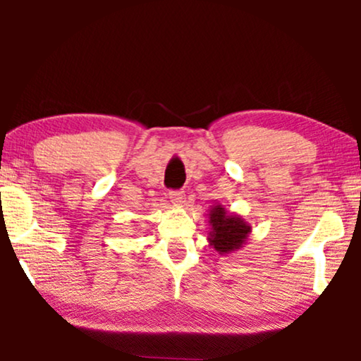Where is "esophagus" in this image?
I'll return each instance as SVG.
<instances>
[{
  "label": "esophagus",
  "instance_id": "esophagus-1",
  "mask_svg": "<svg viewBox=\"0 0 361 361\" xmlns=\"http://www.w3.org/2000/svg\"><path fill=\"white\" fill-rule=\"evenodd\" d=\"M169 199H171L172 204L180 205L185 199V194L182 190H172V192H169Z\"/></svg>",
  "mask_w": 361,
  "mask_h": 361
}]
</instances>
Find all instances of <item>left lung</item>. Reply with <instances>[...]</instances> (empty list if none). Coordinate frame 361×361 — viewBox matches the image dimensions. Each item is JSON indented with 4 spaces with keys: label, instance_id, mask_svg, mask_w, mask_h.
Wrapping results in <instances>:
<instances>
[{
    "label": "left lung",
    "instance_id": "8db88e82",
    "mask_svg": "<svg viewBox=\"0 0 361 361\" xmlns=\"http://www.w3.org/2000/svg\"><path fill=\"white\" fill-rule=\"evenodd\" d=\"M209 246L221 256L243 248L251 233V225L241 215L230 214L221 204L212 205L209 212Z\"/></svg>",
    "mask_w": 361,
    "mask_h": 361
}]
</instances>
